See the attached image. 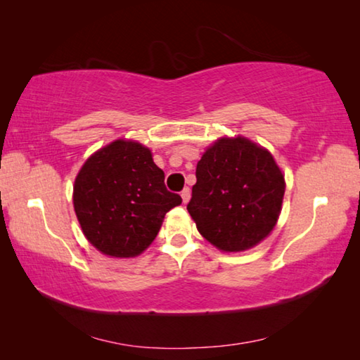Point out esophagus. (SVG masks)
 <instances>
[{
	"mask_svg": "<svg viewBox=\"0 0 360 360\" xmlns=\"http://www.w3.org/2000/svg\"><path fill=\"white\" fill-rule=\"evenodd\" d=\"M181 197H182V202L187 203V202H188V198H191V191H188V188L186 187L184 191L181 192Z\"/></svg>",
	"mask_w": 360,
	"mask_h": 360,
	"instance_id": "obj_1",
	"label": "esophagus"
}]
</instances>
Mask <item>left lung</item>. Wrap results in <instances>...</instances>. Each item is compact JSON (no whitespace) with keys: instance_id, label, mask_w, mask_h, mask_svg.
I'll list each match as a JSON object with an SVG mask.
<instances>
[{"instance_id":"1","label":"left lung","mask_w":360,"mask_h":360,"mask_svg":"<svg viewBox=\"0 0 360 360\" xmlns=\"http://www.w3.org/2000/svg\"><path fill=\"white\" fill-rule=\"evenodd\" d=\"M187 205L197 229L221 251H245L276 225L284 176L270 152L246 138H222L197 163Z\"/></svg>"}]
</instances>
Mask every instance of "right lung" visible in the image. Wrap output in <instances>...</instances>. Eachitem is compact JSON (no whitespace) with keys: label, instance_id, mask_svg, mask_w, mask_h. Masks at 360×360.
<instances>
[{"label":"right lung","instance_id":"add662e5","mask_svg":"<svg viewBox=\"0 0 360 360\" xmlns=\"http://www.w3.org/2000/svg\"><path fill=\"white\" fill-rule=\"evenodd\" d=\"M72 202L84 235L98 251L135 257L155 240L163 217L182 198L167 191L165 173L148 148L117 139L84 163Z\"/></svg>","mask_w":360,"mask_h":360}]
</instances>
